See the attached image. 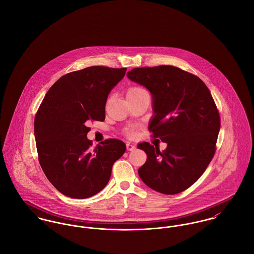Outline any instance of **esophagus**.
<instances>
[{"mask_svg": "<svg viewBox=\"0 0 254 254\" xmlns=\"http://www.w3.org/2000/svg\"><path fill=\"white\" fill-rule=\"evenodd\" d=\"M126 148H127V150H134L135 149V145H133L132 144H130V143H127L126 144Z\"/></svg>", "mask_w": 254, "mask_h": 254, "instance_id": "1", "label": "esophagus"}]
</instances>
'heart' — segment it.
<instances>
[{
	"mask_svg": "<svg viewBox=\"0 0 254 254\" xmlns=\"http://www.w3.org/2000/svg\"><path fill=\"white\" fill-rule=\"evenodd\" d=\"M142 94H147V92L144 89L140 88V87H131L127 91V97H129V96H138V95H142ZM126 135L129 138H134V137H136L137 133H136L135 129H128L126 131Z\"/></svg>",
	"mask_w": 254,
	"mask_h": 254,
	"instance_id": "b5f03b06",
	"label": "heart"
}]
</instances>
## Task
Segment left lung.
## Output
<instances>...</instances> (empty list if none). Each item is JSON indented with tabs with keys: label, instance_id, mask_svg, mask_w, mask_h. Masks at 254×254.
<instances>
[{
	"label": "left lung",
	"instance_id": "obj_1",
	"mask_svg": "<svg viewBox=\"0 0 254 254\" xmlns=\"http://www.w3.org/2000/svg\"><path fill=\"white\" fill-rule=\"evenodd\" d=\"M127 77L151 93L148 130L167 144L162 152L146 142L138 145L147 155L140 178L158 192L179 193L199 179L214 156L221 125L215 102L200 78L176 66L137 67Z\"/></svg>",
	"mask_w": 254,
	"mask_h": 254
}]
</instances>
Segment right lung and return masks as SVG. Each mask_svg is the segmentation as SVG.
<instances>
[{"mask_svg":"<svg viewBox=\"0 0 254 254\" xmlns=\"http://www.w3.org/2000/svg\"><path fill=\"white\" fill-rule=\"evenodd\" d=\"M127 68L90 66L61 77L47 92L34 119L38 159L52 185L72 198H88L109 183L126 150L117 139L91 148L88 120L104 121L111 89Z\"/></svg>","mask_w":254,"mask_h":254,"instance_id":"right-lung-1","label":"right lung"}]
</instances>
